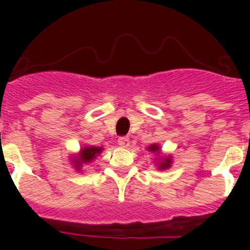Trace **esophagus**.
I'll return each mask as SVG.
<instances>
[{"instance_id": "1", "label": "esophagus", "mask_w": 250, "mask_h": 250, "mask_svg": "<svg viewBox=\"0 0 250 250\" xmlns=\"http://www.w3.org/2000/svg\"><path fill=\"white\" fill-rule=\"evenodd\" d=\"M129 139L125 138V136H120V138L118 139V145L120 147H127L129 146Z\"/></svg>"}]
</instances>
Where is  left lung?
<instances>
[{
	"instance_id": "obj_1",
	"label": "left lung",
	"mask_w": 250,
	"mask_h": 250,
	"mask_svg": "<svg viewBox=\"0 0 250 250\" xmlns=\"http://www.w3.org/2000/svg\"><path fill=\"white\" fill-rule=\"evenodd\" d=\"M147 150L151 151L152 154H156L155 165L159 170H167L170 167H171V164H173V156L161 154L160 145L151 144L150 146H147Z\"/></svg>"
}]
</instances>
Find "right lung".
<instances>
[{
    "instance_id": "obj_1",
    "label": "right lung",
    "mask_w": 250,
    "mask_h": 250,
    "mask_svg": "<svg viewBox=\"0 0 250 250\" xmlns=\"http://www.w3.org/2000/svg\"><path fill=\"white\" fill-rule=\"evenodd\" d=\"M103 146H83L76 155L71 156L70 161H71V164L75 170L81 171L83 165H87L90 163H92L103 152Z\"/></svg>"
}]
</instances>
